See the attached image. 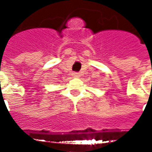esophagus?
I'll list each match as a JSON object with an SVG mask.
<instances>
[{
	"label": "esophagus",
	"mask_w": 152,
	"mask_h": 152,
	"mask_svg": "<svg viewBox=\"0 0 152 152\" xmlns=\"http://www.w3.org/2000/svg\"><path fill=\"white\" fill-rule=\"evenodd\" d=\"M73 76L74 77V78H78V77H79V73H73Z\"/></svg>",
	"instance_id": "esophagus-1"
}]
</instances>
